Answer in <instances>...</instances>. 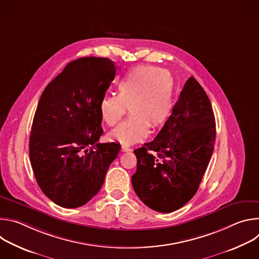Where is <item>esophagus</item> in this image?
<instances>
[{"label":"esophagus","instance_id":"esophagus-1","mask_svg":"<svg viewBox=\"0 0 259 259\" xmlns=\"http://www.w3.org/2000/svg\"><path fill=\"white\" fill-rule=\"evenodd\" d=\"M121 150H122V152H129V151H131L130 147L128 145H126V144H122Z\"/></svg>","mask_w":259,"mask_h":259}]
</instances>
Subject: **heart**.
Instances as JSON below:
<instances>
[{"label": "heart", "mask_w": 259, "mask_h": 259, "mask_svg": "<svg viewBox=\"0 0 259 259\" xmlns=\"http://www.w3.org/2000/svg\"><path fill=\"white\" fill-rule=\"evenodd\" d=\"M130 116L108 133L110 140L135 143L149 133L150 124L160 127L169 119L173 108V84L169 73L152 65H138L118 80L117 95L103 97L99 104L102 121L116 125L126 112Z\"/></svg>", "instance_id": "1"}]
</instances>
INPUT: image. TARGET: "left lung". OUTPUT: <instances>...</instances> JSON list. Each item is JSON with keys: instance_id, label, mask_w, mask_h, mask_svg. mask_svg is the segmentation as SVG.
<instances>
[{"instance_id": "8db88e82", "label": "left lung", "mask_w": 259, "mask_h": 259, "mask_svg": "<svg viewBox=\"0 0 259 259\" xmlns=\"http://www.w3.org/2000/svg\"><path fill=\"white\" fill-rule=\"evenodd\" d=\"M216 137L211 102L191 77L156 138L134 151L132 187L151 209L169 213L197 193L213 154Z\"/></svg>"}]
</instances>
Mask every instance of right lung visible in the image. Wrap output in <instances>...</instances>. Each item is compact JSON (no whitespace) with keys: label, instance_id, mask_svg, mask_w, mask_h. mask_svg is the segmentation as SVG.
<instances>
[{"label":"right lung","instance_id":"obj_1","mask_svg":"<svg viewBox=\"0 0 259 259\" xmlns=\"http://www.w3.org/2000/svg\"><path fill=\"white\" fill-rule=\"evenodd\" d=\"M114 61L83 57L66 64L36 107L29 136L31 168L42 192L63 208L88 203L102 187L121 145L99 143V104L116 76Z\"/></svg>","mask_w":259,"mask_h":259}]
</instances>
